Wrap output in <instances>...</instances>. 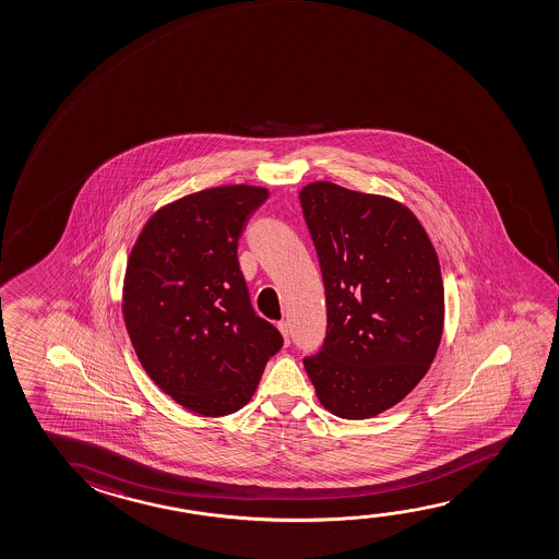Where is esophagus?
<instances>
[{
    "mask_svg": "<svg viewBox=\"0 0 559 559\" xmlns=\"http://www.w3.org/2000/svg\"><path fill=\"white\" fill-rule=\"evenodd\" d=\"M276 326H278V331L283 332L284 344L288 346V344H290V326H288V323H286V321H278V324H276Z\"/></svg>",
    "mask_w": 559,
    "mask_h": 559,
    "instance_id": "esophagus-1",
    "label": "esophagus"
}]
</instances>
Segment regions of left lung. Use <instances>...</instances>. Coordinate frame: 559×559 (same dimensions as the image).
Here are the masks:
<instances>
[{"label": "left lung", "instance_id": "1", "mask_svg": "<svg viewBox=\"0 0 559 559\" xmlns=\"http://www.w3.org/2000/svg\"><path fill=\"white\" fill-rule=\"evenodd\" d=\"M300 202L326 296V336L304 367L329 412L369 419L404 400L437 356V251L412 211L384 195L313 182Z\"/></svg>", "mask_w": 559, "mask_h": 559}]
</instances>
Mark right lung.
<instances>
[{"label": "right lung", "mask_w": 559, "mask_h": 559, "mask_svg": "<svg viewBox=\"0 0 559 559\" xmlns=\"http://www.w3.org/2000/svg\"><path fill=\"white\" fill-rule=\"evenodd\" d=\"M269 192L202 190L154 213L130 251L122 316L150 379L190 412L223 417L250 402L283 334L255 316L238 240Z\"/></svg>", "instance_id": "1"}]
</instances>
